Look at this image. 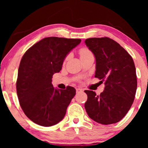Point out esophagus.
<instances>
[{
  "label": "esophagus",
  "mask_w": 148,
  "mask_h": 148,
  "mask_svg": "<svg viewBox=\"0 0 148 148\" xmlns=\"http://www.w3.org/2000/svg\"><path fill=\"white\" fill-rule=\"evenodd\" d=\"M76 93H79L81 92H82V90L80 89V88H76Z\"/></svg>",
  "instance_id": "obj_1"
}]
</instances>
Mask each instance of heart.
Wrapping results in <instances>:
<instances>
[{"label":"heart","instance_id":"1","mask_svg":"<svg viewBox=\"0 0 148 148\" xmlns=\"http://www.w3.org/2000/svg\"><path fill=\"white\" fill-rule=\"evenodd\" d=\"M90 53H91V52L86 48H82V49H80V51H79V54H80V57H81V58H82L86 56L89 55V54H90Z\"/></svg>","mask_w":148,"mask_h":148}]
</instances>
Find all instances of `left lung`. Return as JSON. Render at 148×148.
Instances as JSON below:
<instances>
[{"instance_id": "8db88e82", "label": "left lung", "mask_w": 148, "mask_h": 148, "mask_svg": "<svg viewBox=\"0 0 148 148\" xmlns=\"http://www.w3.org/2000/svg\"><path fill=\"white\" fill-rule=\"evenodd\" d=\"M85 43L95 57V77L105 81L104 90L99 95L92 90L84 91L88 95L86 111L98 123H118L130 109L136 92L133 59L118 42L108 37L89 38Z\"/></svg>"}]
</instances>
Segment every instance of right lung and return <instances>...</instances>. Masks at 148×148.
<instances>
[{
  "instance_id": "add662e5",
  "label": "right lung",
  "mask_w": 148,
  "mask_h": 148,
  "mask_svg": "<svg viewBox=\"0 0 148 148\" xmlns=\"http://www.w3.org/2000/svg\"><path fill=\"white\" fill-rule=\"evenodd\" d=\"M80 39L50 37L42 39L27 50L18 70L16 92L20 106L33 123L43 127L56 125L64 118L75 88H55L51 84L69 53Z\"/></svg>"
}]
</instances>
